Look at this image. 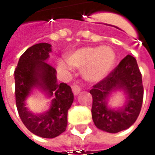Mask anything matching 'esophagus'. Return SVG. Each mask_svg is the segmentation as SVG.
Returning a JSON list of instances; mask_svg holds the SVG:
<instances>
[{
  "label": "esophagus",
  "instance_id": "esophagus-1",
  "mask_svg": "<svg viewBox=\"0 0 155 155\" xmlns=\"http://www.w3.org/2000/svg\"><path fill=\"white\" fill-rule=\"evenodd\" d=\"M71 88H72V91H73V93H74V95H77L81 91V87H80L79 85H77V84H73V85L71 86Z\"/></svg>",
  "mask_w": 155,
  "mask_h": 155
}]
</instances>
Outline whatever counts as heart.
<instances>
[{
  "label": "heart",
  "mask_w": 155,
  "mask_h": 155,
  "mask_svg": "<svg viewBox=\"0 0 155 155\" xmlns=\"http://www.w3.org/2000/svg\"><path fill=\"white\" fill-rule=\"evenodd\" d=\"M66 63L60 61L58 68L67 72L71 67L82 69V75L89 82H99L114 68L116 55L110 46H84L71 51L65 56Z\"/></svg>",
  "instance_id": "heart-1"
}]
</instances>
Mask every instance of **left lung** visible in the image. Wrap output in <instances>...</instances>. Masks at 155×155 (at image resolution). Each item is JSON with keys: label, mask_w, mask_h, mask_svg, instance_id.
I'll return each mask as SVG.
<instances>
[{"label": "left lung", "mask_w": 155, "mask_h": 155, "mask_svg": "<svg viewBox=\"0 0 155 155\" xmlns=\"http://www.w3.org/2000/svg\"><path fill=\"white\" fill-rule=\"evenodd\" d=\"M124 90L127 101L118 110L107 107V98L112 92ZM93 98L92 119L98 129L118 133L130 128L140 114L143 97L142 75L136 59L128 54L106 77L90 91Z\"/></svg>", "instance_id": "obj_1"}]
</instances>
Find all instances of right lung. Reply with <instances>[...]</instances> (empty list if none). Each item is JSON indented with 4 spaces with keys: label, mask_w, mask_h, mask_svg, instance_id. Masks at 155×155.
Instances as JSON below:
<instances>
[{
    "label": "right lung",
    "mask_w": 155,
    "mask_h": 155,
    "mask_svg": "<svg viewBox=\"0 0 155 155\" xmlns=\"http://www.w3.org/2000/svg\"><path fill=\"white\" fill-rule=\"evenodd\" d=\"M51 45L39 43L28 48L20 57L15 72V104L21 120L31 133L53 139L65 131L67 114L74 101L71 88L58 83L56 71L47 63ZM34 87H38L51 99V107L43 114L28 110L25 100Z\"/></svg>",
    "instance_id": "1"
}]
</instances>
